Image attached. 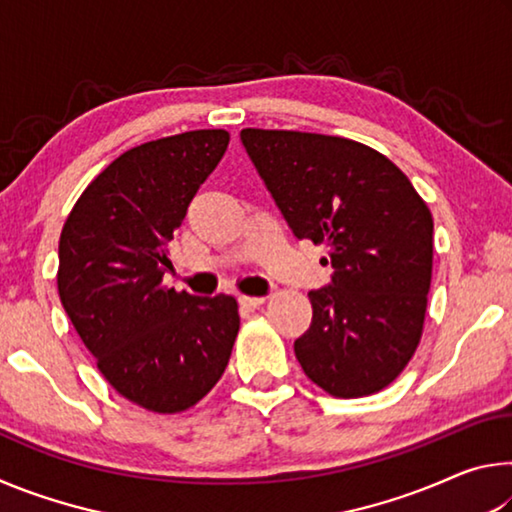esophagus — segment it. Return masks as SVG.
Returning a JSON list of instances; mask_svg holds the SVG:
<instances>
[{"label": "esophagus", "instance_id": "1", "mask_svg": "<svg viewBox=\"0 0 512 512\" xmlns=\"http://www.w3.org/2000/svg\"><path fill=\"white\" fill-rule=\"evenodd\" d=\"M264 300L266 298H259V296H239V305L244 307V309H257V307H262L264 305Z\"/></svg>", "mask_w": 512, "mask_h": 512}]
</instances>
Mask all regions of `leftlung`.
<instances>
[{"label": "left lung", "mask_w": 512, "mask_h": 512, "mask_svg": "<svg viewBox=\"0 0 512 512\" xmlns=\"http://www.w3.org/2000/svg\"><path fill=\"white\" fill-rule=\"evenodd\" d=\"M241 144L293 235L329 248L332 282L309 291L314 316L293 343L302 370L334 397L381 391L422 336L427 203L386 155L345 137L244 128Z\"/></svg>", "instance_id": "8db88e82"}]
</instances>
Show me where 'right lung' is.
I'll list each match as a JSON object with an SVG mask.
<instances>
[{"instance_id": "right-lung-1", "label": "right lung", "mask_w": 512, "mask_h": 512, "mask_svg": "<svg viewBox=\"0 0 512 512\" xmlns=\"http://www.w3.org/2000/svg\"><path fill=\"white\" fill-rule=\"evenodd\" d=\"M230 135L189 131L110 162L60 232L58 293L119 395L178 413L212 391L239 332L237 300L162 287L169 241Z\"/></svg>"}]
</instances>
